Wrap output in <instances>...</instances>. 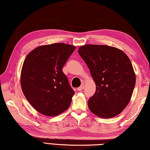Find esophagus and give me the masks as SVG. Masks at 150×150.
Returning <instances> with one entry per match:
<instances>
[{"label": "esophagus", "instance_id": "34e87169", "mask_svg": "<svg viewBox=\"0 0 150 150\" xmlns=\"http://www.w3.org/2000/svg\"><path fill=\"white\" fill-rule=\"evenodd\" d=\"M84 88H85V85L83 83V84H81V85L79 87L77 88V90L78 91H82L83 89H84Z\"/></svg>", "mask_w": 150, "mask_h": 150}]
</instances>
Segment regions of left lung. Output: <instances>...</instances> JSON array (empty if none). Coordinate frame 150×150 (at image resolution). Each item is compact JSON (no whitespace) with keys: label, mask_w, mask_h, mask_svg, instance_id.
Here are the masks:
<instances>
[{"label":"left lung","mask_w":150,"mask_h":150,"mask_svg":"<svg viewBox=\"0 0 150 150\" xmlns=\"http://www.w3.org/2000/svg\"><path fill=\"white\" fill-rule=\"evenodd\" d=\"M79 54L90 70L96 92L88 101L89 110L103 118L123 111L130 102L136 84V74L123 51L106 45L87 44Z\"/></svg>","instance_id":"1"}]
</instances>
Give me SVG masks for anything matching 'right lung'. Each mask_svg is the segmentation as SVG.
Segmentation results:
<instances>
[{
	"mask_svg": "<svg viewBox=\"0 0 150 150\" xmlns=\"http://www.w3.org/2000/svg\"><path fill=\"white\" fill-rule=\"evenodd\" d=\"M75 48L63 43L40 45L25 58L20 74L22 92L42 115L55 116L69 107L75 92L62 68Z\"/></svg>",
	"mask_w": 150,
	"mask_h": 150,
	"instance_id": "1",
	"label": "right lung"
}]
</instances>
